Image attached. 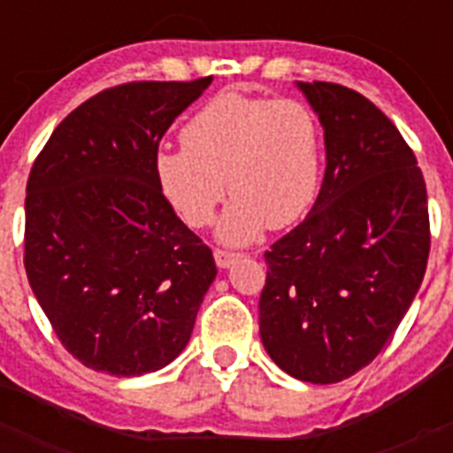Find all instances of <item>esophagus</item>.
Returning <instances> with one entry per match:
<instances>
[{
  "mask_svg": "<svg viewBox=\"0 0 453 453\" xmlns=\"http://www.w3.org/2000/svg\"><path fill=\"white\" fill-rule=\"evenodd\" d=\"M213 256H215V263H218V267H222V270H224V267H229L231 263H234L240 254H235V251L219 250V247H218V250L213 251Z\"/></svg>",
  "mask_w": 453,
  "mask_h": 453,
  "instance_id": "obj_1",
  "label": "esophagus"
}]
</instances>
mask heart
<instances>
[{
  "instance_id": "obj_1",
  "label": "heart",
  "mask_w": 453,
  "mask_h": 453,
  "mask_svg": "<svg viewBox=\"0 0 453 453\" xmlns=\"http://www.w3.org/2000/svg\"><path fill=\"white\" fill-rule=\"evenodd\" d=\"M183 147L156 154L167 202L190 226H208L226 190L234 195L219 235L245 245L265 226L279 231L311 211L322 183L324 134L299 99L222 92L181 129Z\"/></svg>"
}]
</instances>
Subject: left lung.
Instances as JSON below:
<instances>
[{"label":"left lung","instance_id":"left-lung-1","mask_svg":"<svg viewBox=\"0 0 453 453\" xmlns=\"http://www.w3.org/2000/svg\"><path fill=\"white\" fill-rule=\"evenodd\" d=\"M326 142L311 213L265 251L258 302L272 361L308 383L370 365L422 286L429 203L413 150L381 108L329 81L299 83Z\"/></svg>","mask_w":453,"mask_h":453}]
</instances>
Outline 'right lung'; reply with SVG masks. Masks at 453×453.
<instances>
[{"mask_svg": "<svg viewBox=\"0 0 453 453\" xmlns=\"http://www.w3.org/2000/svg\"><path fill=\"white\" fill-rule=\"evenodd\" d=\"M211 79L106 88L31 167L24 270L61 345L90 370L140 376L174 361L218 274L154 170L161 138Z\"/></svg>", "mask_w": 453, "mask_h": 453, "instance_id": "obj_1", "label": "right lung"}]
</instances>
